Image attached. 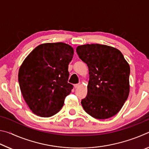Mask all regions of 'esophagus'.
Listing matches in <instances>:
<instances>
[{"label": "esophagus", "instance_id": "1", "mask_svg": "<svg viewBox=\"0 0 149 149\" xmlns=\"http://www.w3.org/2000/svg\"><path fill=\"white\" fill-rule=\"evenodd\" d=\"M79 86H80V84H75L74 85V88L75 89H77V88L79 87Z\"/></svg>", "mask_w": 149, "mask_h": 149}]
</instances>
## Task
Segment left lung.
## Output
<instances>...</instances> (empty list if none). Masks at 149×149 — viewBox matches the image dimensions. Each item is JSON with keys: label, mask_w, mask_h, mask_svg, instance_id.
Segmentation results:
<instances>
[{"label": "left lung", "mask_w": 149, "mask_h": 149, "mask_svg": "<svg viewBox=\"0 0 149 149\" xmlns=\"http://www.w3.org/2000/svg\"><path fill=\"white\" fill-rule=\"evenodd\" d=\"M76 51L89 71L87 95L81 102L83 108L96 119L114 116L129 96V64L119 50L108 45H80Z\"/></svg>", "instance_id": "left-lung-1"}]
</instances>
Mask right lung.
I'll return each instance as SVG.
<instances>
[{
	"instance_id": "1",
	"label": "right lung",
	"mask_w": 149,
	"mask_h": 149,
	"mask_svg": "<svg viewBox=\"0 0 149 149\" xmlns=\"http://www.w3.org/2000/svg\"><path fill=\"white\" fill-rule=\"evenodd\" d=\"M74 49L64 42L39 45L24 60L18 81L25 101L33 113L50 117L61 110L73 88L68 83Z\"/></svg>"
}]
</instances>
